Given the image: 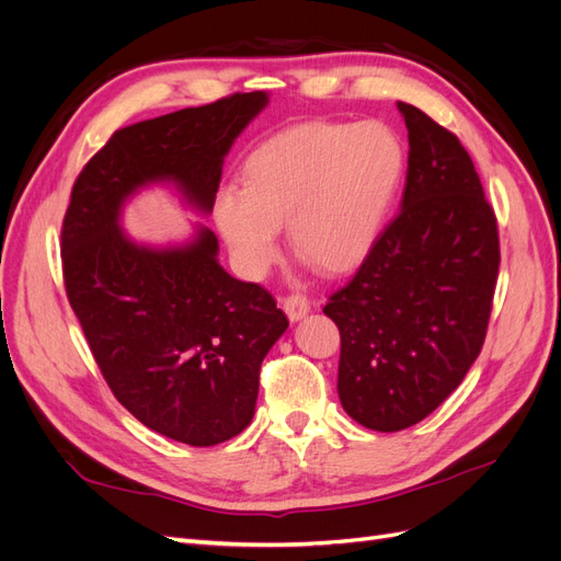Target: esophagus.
Segmentation results:
<instances>
[{"label":"esophagus","mask_w":561,"mask_h":561,"mask_svg":"<svg viewBox=\"0 0 561 561\" xmlns=\"http://www.w3.org/2000/svg\"><path fill=\"white\" fill-rule=\"evenodd\" d=\"M283 309L290 320H299L311 311V299L301 293H290L283 297Z\"/></svg>","instance_id":"34e87169"}]
</instances>
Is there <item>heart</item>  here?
Wrapping results in <instances>:
<instances>
[{
  "instance_id": "b5f03b06",
  "label": "heart",
  "mask_w": 561,
  "mask_h": 561,
  "mask_svg": "<svg viewBox=\"0 0 561 561\" xmlns=\"http://www.w3.org/2000/svg\"><path fill=\"white\" fill-rule=\"evenodd\" d=\"M404 165L398 135L379 122L304 124L266 140L243 165V190L222 186L215 227L248 278L278 257V227L322 274H342L375 245Z\"/></svg>"
}]
</instances>
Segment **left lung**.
<instances>
[{
    "label": "left lung",
    "instance_id": "8db88e82",
    "mask_svg": "<svg viewBox=\"0 0 561 561\" xmlns=\"http://www.w3.org/2000/svg\"><path fill=\"white\" fill-rule=\"evenodd\" d=\"M410 138L402 208L322 307L342 336L336 390L365 428L426 419L478 358L494 304L496 213L451 130L398 105Z\"/></svg>",
    "mask_w": 561,
    "mask_h": 561
}]
</instances>
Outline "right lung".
<instances>
[{
  "label": "right lung",
  "mask_w": 561,
  "mask_h": 561,
  "mask_svg": "<svg viewBox=\"0 0 561 561\" xmlns=\"http://www.w3.org/2000/svg\"><path fill=\"white\" fill-rule=\"evenodd\" d=\"M264 105L262 91L231 93L114 130L62 219L65 293L110 390L147 428L192 447L252 421L262 360L287 318L260 283L217 264L210 229L182 250H149L116 227L118 208L145 182L173 180L210 213L225 154Z\"/></svg>",
  "instance_id": "obj_1"
}]
</instances>
